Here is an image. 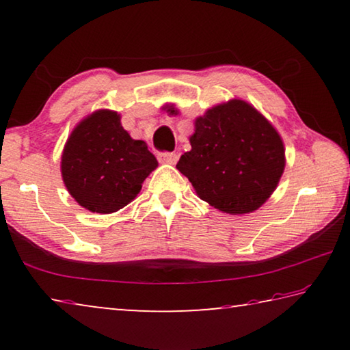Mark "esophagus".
Here are the masks:
<instances>
[{
	"label": "esophagus",
	"instance_id": "1",
	"mask_svg": "<svg viewBox=\"0 0 350 350\" xmlns=\"http://www.w3.org/2000/svg\"><path fill=\"white\" fill-rule=\"evenodd\" d=\"M157 157L162 163H170V165H174L177 162V159H179V156H177L176 152H168V151L159 152Z\"/></svg>",
	"mask_w": 350,
	"mask_h": 350
}]
</instances>
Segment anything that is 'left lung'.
Instances as JSON below:
<instances>
[{
	"label": "left lung",
	"instance_id": "obj_1",
	"mask_svg": "<svg viewBox=\"0 0 350 350\" xmlns=\"http://www.w3.org/2000/svg\"><path fill=\"white\" fill-rule=\"evenodd\" d=\"M189 144L191 151L179 159L177 170L200 199L230 215L259 208L286 167L280 134L242 100L215 106L199 117Z\"/></svg>",
	"mask_w": 350,
	"mask_h": 350
}]
</instances>
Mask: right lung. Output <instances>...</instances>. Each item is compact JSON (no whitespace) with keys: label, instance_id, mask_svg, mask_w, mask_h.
<instances>
[{"label":"right lung","instance_id":"1","mask_svg":"<svg viewBox=\"0 0 350 350\" xmlns=\"http://www.w3.org/2000/svg\"><path fill=\"white\" fill-rule=\"evenodd\" d=\"M157 167L144 140L131 139L112 111H97L77 126L62 156L64 185L94 213H114L137 196Z\"/></svg>","mask_w":350,"mask_h":350}]
</instances>
